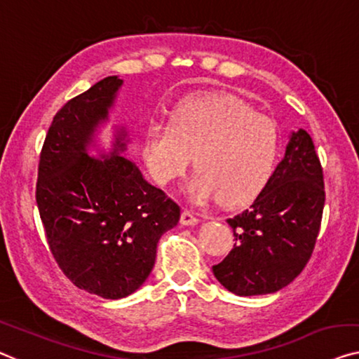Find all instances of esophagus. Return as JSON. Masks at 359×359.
I'll return each mask as SVG.
<instances>
[{
	"mask_svg": "<svg viewBox=\"0 0 359 359\" xmlns=\"http://www.w3.org/2000/svg\"><path fill=\"white\" fill-rule=\"evenodd\" d=\"M180 224L182 226H195V224H198V217L191 211L184 210L180 216Z\"/></svg>",
	"mask_w": 359,
	"mask_h": 359,
	"instance_id": "obj_1",
	"label": "esophagus"
}]
</instances>
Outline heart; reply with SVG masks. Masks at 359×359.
I'll return each instance as SVG.
<instances>
[{
	"mask_svg": "<svg viewBox=\"0 0 359 359\" xmlns=\"http://www.w3.org/2000/svg\"><path fill=\"white\" fill-rule=\"evenodd\" d=\"M145 161L165 185L180 177L194 156L196 172L187 182L195 203L224 206L253 201L269 184L280 156L279 127L233 98H198L175 111L172 124L148 127Z\"/></svg>",
	"mask_w": 359,
	"mask_h": 359,
	"instance_id": "1",
	"label": "heart"
}]
</instances>
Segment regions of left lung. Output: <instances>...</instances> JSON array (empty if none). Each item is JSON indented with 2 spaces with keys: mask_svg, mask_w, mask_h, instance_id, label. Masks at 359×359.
<instances>
[{
  "mask_svg": "<svg viewBox=\"0 0 359 359\" xmlns=\"http://www.w3.org/2000/svg\"><path fill=\"white\" fill-rule=\"evenodd\" d=\"M325 201L323 165L309 133L293 132L285 156L248 210L227 219L233 250L212 266L216 279L240 297L274 293L311 258Z\"/></svg>",
  "mask_w": 359,
  "mask_h": 359,
  "instance_id": "left-lung-1",
  "label": "left lung"
}]
</instances>
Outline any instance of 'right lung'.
Wrapping results in <instances>:
<instances>
[{
    "instance_id": "obj_1",
    "label": "right lung",
    "mask_w": 359,
    "mask_h": 359,
    "mask_svg": "<svg viewBox=\"0 0 359 359\" xmlns=\"http://www.w3.org/2000/svg\"><path fill=\"white\" fill-rule=\"evenodd\" d=\"M121 85L117 76L106 77L56 112L35 191L48 247L64 276L108 299L130 295L147 280L159 238L180 219L177 203L117 154L126 147L122 133L109 158L87 154Z\"/></svg>"
}]
</instances>
